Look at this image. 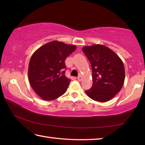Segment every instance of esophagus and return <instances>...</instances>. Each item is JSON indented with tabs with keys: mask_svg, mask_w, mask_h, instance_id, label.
Masks as SVG:
<instances>
[{
	"mask_svg": "<svg viewBox=\"0 0 145 145\" xmlns=\"http://www.w3.org/2000/svg\"><path fill=\"white\" fill-rule=\"evenodd\" d=\"M77 78V80H78V81H81V80H82V76H80V75L78 76V77Z\"/></svg>",
	"mask_w": 145,
	"mask_h": 145,
	"instance_id": "esophagus-1",
	"label": "esophagus"
}]
</instances>
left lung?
<instances>
[{"instance_id": "obj_1", "label": "left lung", "mask_w": 145, "mask_h": 145, "mask_svg": "<svg viewBox=\"0 0 145 145\" xmlns=\"http://www.w3.org/2000/svg\"><path fill=\"white\" fill-rule=\"evenodd\" d=\"M82 51L92 67L93 86L85 93L95 101L111 100L122 88L125 67L120 57L107 46L95 44L85 46Z\"/></svg>"}]
</instances>
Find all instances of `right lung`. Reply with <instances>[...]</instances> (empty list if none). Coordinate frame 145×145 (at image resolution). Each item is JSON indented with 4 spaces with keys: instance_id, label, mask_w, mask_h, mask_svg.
Segmentation results:
<instances>
[{
    "instance_id": "obj_1",
    "label": "right lung",
    "mask_w": 145,
    "mask_h": 145,
    "mask_svg": "<svg viewBox=\"0 0 145 145\" xmlns=\"http://www.w3.org/2000/svg\"><path fill=\"white\" fill-rule=\"evenodd\" d=\"M76 48L74 45L52 41L40 46L32 55L29 81L41 99L50 101L66 92L71 80L65 75V61Z\"/></svg>"
}]
</instances>
